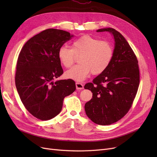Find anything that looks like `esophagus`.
I'll use <instances>...</instances> for the list:
<instances>
[{"mask_svg":"<svg viewBox=\"0 0 157 157\" xmlns=\"http://www.w3.org/2000/svg\"><path fill=\"white\" fill-rule=\"evenodd\" d=\"M76 88H77V90H81L82 89H84V86L83 84L80 83V82H76Z\"/></svg>","mask_w":157,"mask_h":157,"instance_id":"1","label":"esophagus"}]
</instances>
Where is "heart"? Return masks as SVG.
<instances>
[{
  "instance_id": "b5f03b06",
  "label": "heart",
  "mask_w": 157,
  "mask_h": 157,
  "mask_svg": "<svg viewBox=\"0 0 157 157\" xmlns=\"http://www.w3.org/2000/svg\"><path fill=\"white\" fill-rule=\"evenodd\" d=\"M114 50L110 42L96 37L85 35L73 42L71 49L63 46L58 50V57L61 64L70 68L75 62V56H79L78 65L65 73V77L82 81L90 73L99 75L111 64Z\"/></svg>"
}]
</instances>
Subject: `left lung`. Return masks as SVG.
Segmentation results:
<instances>
[{
  "instance_id": "obj_1",
  "label": "left lung",
  "mask_w": 157,
  "mask_h": 157,
  "mask_svg": "<svg viewBox=\"0 0 157 157\" xmlns=\"http://www.w3.org/2000/svg\"><path fill=\"white\" fill-rule=\"evenodd\" d=\"M109 32L115 39L111 64L92 82L85 84L91 90L92 98L86 103L88 117L99 125L113 124L124 117L131 108L140 84L137 57L121 33L112 28L98 29Z\"/></svg>"
}]
</instances>
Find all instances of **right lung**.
<instances>
[{
  "label": "right lung",
  "mask_w": 157,
  "mask_h": 157,
  "mask_svg": "<svg viewBox=\"0 0 157 157\" xmlns=\"http://www.w3.org/2000/svg\"><path fill=\"white\" fill-rule=\"evenodd\" d=\"M73 35L48 29L28 40L18 56L16 86L23 105L33 116L48 121L61 111L64 98L76 89L72 79L53 80L63 73L58 52Z\"/></svg>",
  "instance_id": "1"
}]
</instances>
